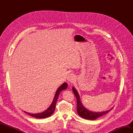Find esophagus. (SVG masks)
I'll return each instance as SVG.
<instances>
[{"mask_svg":"<svg viewBox=\"0 0 133 133\" xmlns=\"http://www.w3.org/2000/svg\"><path fill=\"white\" fill-rule=\"evenodd\" d=\"M75 76L73 74H70L67 76V80L69 83H73L75 80Z\"/></svg>","mask_w":133,"mask_h":133,"instance_id":"1","label":"esophagus"}]
</instances>
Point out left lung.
<instances>
[{
    "label": "left lung",
    "instance_id": "obj_1",
    "mask_svg": "<svg viewBox=\"0 0 133 133\" xmlns=\"http://www.w3.org/2000/svg\"><path fill=\"white\" fill-rule=\"evenodd\" d=\"M72 89H73V91L76 98V100H77V108H76V110H77L78 114L83 118L88 120H95L100 117V116L107 114V112L110 111L112 109V108L109 110L101 112L92 111L91 110H88L85 107H84V106L82 104L81 100L80 99V96L79 95L78 92L76 90L75 88L73 87Z\"/></svg>",
    "mask_w": 133,
    "mask_h": 133
}]
</instances>
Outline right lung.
Masks as SVG:
<instances>
[{
	"mask_svg": "<svg viewBox=\"0 0 133 133\" xmlns=\"http://www.w3.org/2000/svg\"><path fill=\"white\" fill-rule=\"evenodd\" d=\"M67 87H68V84L66 83H64L63 84H62V85H60L58 88V89L57 90V91H56L54 98L53 99V102H52L51 104V105L45 111H44L42 112H39V113H36V114H31L26 111H24V112L25 113L29 114V115H31V116H33V117L36 118L42 119V118H45L47 117H49V116H51L52 114H53V113L54 111V110L55 109L56 103H57V101L60 92H61L62 90L66 89Z\"/></svg>",
	"mask_w": 133,
	"mask_h": 133,
	"instance_id": "add662e5",
	"label": "right lung"
}]
</instances>
